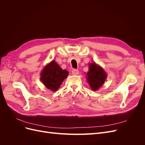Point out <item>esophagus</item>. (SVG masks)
Returning <instances> with one entry per match:
<instances>
[{
  "instance_id": "34e87169",
  "label": "esophagus",
  "mask_w": 145,
  "mask_h": 145,
  "mask_svg": "<svg viewBox=\"0 0 145 145\" xmlns=\"http://www.w3.org/2000/svg\"><path fill=\"white\" fill-rule=\"evenodd\" d=\"M78 73H79V71H78V70L76 69H72V74H73V75H78Z\"/></svg>"
}]
</instances>
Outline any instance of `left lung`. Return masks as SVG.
Returning <instances> with one entry per match:
<instances>
[{
	"label": "left lung",
	"mask_w": 145,
	"mask_h": 145,
	"mask_svg": "<svg viewBox=\"0 0 145 145\" xmlns=\"http://www.w3.org/2000/svg\"><path fill=\"white\" fill-rule=\"evenodd\" d=\"M89 71L86 74V79L92 90L97 91L106 80V73L95 63H89Z\"/></svg>",
	"instance_id": "8db88e82"
}]
</instances>
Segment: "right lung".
Returning a JSON list of instances; mask_svg holds the SVG:
<instances>
[{
	"instance_id": "right-lung-1",
	"label": "right lung",
	"mask_w": 145,
	"mask_h": 145,
	"mask_svg": "<svg viewBox=\"0 0 145 145\" xmlns=\"http://www.w3.org/2000/svg\"><path fill=\"white\" fill-rule=\"evenodd\" d=\"M67 70H63L55 60L46 65L40 74V80L47 89L56 91L68 76Z\"/></svg>"
}]
</instances>
